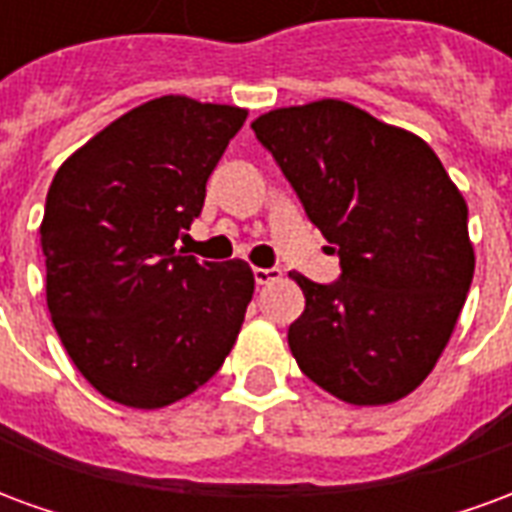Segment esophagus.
<instances>
[{"instance_id":"obj_1","label":"esophagus","mask_w":512,"mask_h":512,"mask_svg":"<svg viewBox=\"0 0 512 512\" xmlns=\"http://www.w3.org/2000/svg\"><path fill=\"white\" fill-rule=\"evenodd\" d=\"M279 277H282V271H279V268H255L257 285H271V282Z\"/></svg>"}]
</instances>
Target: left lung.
I'll return each instance as SVG.
<instances>
[{
    "label": "left lung",
    "instance_id": "obj_1",
    "mask_svg": "<svg viewBox=\"0 0 512 512\" xmlns=\"http://www.w3.org/2000/svg\"><path fill=\"white\" fill-rule=\"evenodd\" d=\"M252 128L340 257L329 285L293 274L307 299L288 329L301 373L354 406L406 397L472 285L461 191L419 136L345 101L274 109Z\"/></svg>",
    "mask_w": 512,
    "mask_h": 512
}]
</instances>
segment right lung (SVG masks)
I'll list each match as a JSON object with an SVG mask.
<instances>
[{"label":"right lung","instance_id":"obj_1","mask_svg":"<svg viewBox=\"0 0 512 512\" xmlns=\"http://www.w3.org/2000/svg\"><path fill=\"white\" fill-rule=\"evenodd\" d=\"M246 109L164 95L76 150L51 180L40 246L46 301L90 384L131 408H161L216 376L244 323L255 274L200 263L175 241Z\"/></svg>","mask_w":512,"mask_h":512}]
</instances>
